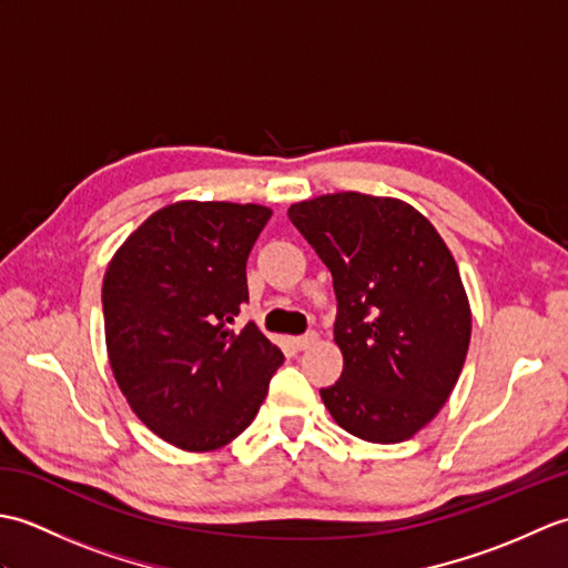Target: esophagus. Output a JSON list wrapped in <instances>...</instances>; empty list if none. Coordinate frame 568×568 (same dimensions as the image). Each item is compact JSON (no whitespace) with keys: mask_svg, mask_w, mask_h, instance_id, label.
<instances>
[{"mask_svg":"<svg viewBox=\"0 0 568 568\" xmlns=\"http://www.w3.org/2000/svg\"><path fill=\"white\" fill-rule=\"evenodd\" d=\"M317 339H320L317 332H307L303 336H291V346L295 348V352H305V348H310Z\"/></svg>","mask_w":568,"mask_h":568,"instance_id":"1","label":"esophagus"}]
</instances>
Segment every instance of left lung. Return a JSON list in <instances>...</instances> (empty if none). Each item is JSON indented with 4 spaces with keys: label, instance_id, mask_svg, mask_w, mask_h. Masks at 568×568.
<instances>
[{
    "label": "left lung",
    "instance_id": "obj_1",
    "mask_svg": "<svg viewBox=\"0 0 568 568\" xmlns=\"http://www.w3.org/2000/svg\"><path fill=\"white\" fill-rule=\"evenodd\" d=\"M334 281L342 378L320 395L358 439L397 444L449 400L470 342L452 251L403 200L336 192L287 210Z\"/></svg>",
    "mask_w": 568,
    "mask_h": 568
}]
</instances>
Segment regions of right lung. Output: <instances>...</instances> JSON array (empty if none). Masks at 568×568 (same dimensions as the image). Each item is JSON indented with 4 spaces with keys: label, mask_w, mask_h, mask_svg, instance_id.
<instances>
[{
    "label": "right lung",
    "mask_w": 568,
    "mask_h": 568,
    "mask_svg": "<svg viewBox=\"0 0 568 568\" xmlns=\"http://www.w3.org/2000/svg\"><path fill=\"white\" fill-rule=\"evenodd\" d=\"M268 220L261 204L175 202L151 214L104 273L119 388L143 425L185 452L236 439L283 364L256 324L232 329L248 303V253Z\"/></svg>",
    "instance_id": "1"
}]
</instances>
